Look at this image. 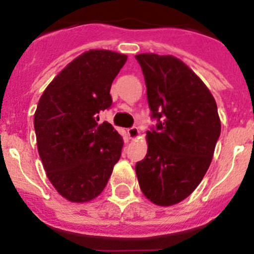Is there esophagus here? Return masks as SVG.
Listing matches in <instances>:
<instances>
[{
    "label": "esophagus",
    "instance_id": "esophagus-1",
    "mask_svg": "<svg viewBox=\"0 0 254 254\" xmlns=\"http://www.w3.org/2000/svg\"><path fill=\"white\" fill-rule=\"evenodd\" d=\"M127 136H129L130 139H135L139 136V129L136 127H129V129L127 130Z\"/></svg>",
    "mask_w": 254,
    "mask_h": 254
}]
</instances>
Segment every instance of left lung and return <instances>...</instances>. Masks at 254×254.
Listing matches in <instances>:
<instances>
[{
	"mask_svg": "<svg viewBox=\"0 0 254 254\" xmlns=\"http://www.w3.org/2000/svg\"><path fill=\"white\" fill-rule=\"evenodd\" d=\"M138 60L155 127L148 153L135 165L141 191L158 205H173L202 182L220 135L217 104L204 82L179 59L140 54Z\"/></svg>",
	"mask_w": 254,
	"mask_h": 254,
	"instance_id": "1",
	"label": "left lung"
}]
</instances>
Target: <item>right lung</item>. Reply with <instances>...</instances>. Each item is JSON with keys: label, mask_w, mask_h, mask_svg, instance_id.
I'll list each match as a JSON object with an SVG mask.
<instances>
[{"label": "right lung", "mask_w": 254, "mask_h": 254, "mask_svg": "<svg viewBox=\"0 0 254 254\" xmlns=\"http://www.w3.org/2000/svg\"><path fill=\"white\" fill-rule=\"evenodd\" d=\"M127 56L90 50L50 82L37 104L35 132L47 178L70 202H89L108 184L122 155V135L99 114L111 108V84Z\"/></svg>", "instance_id": "1"}]
</instances>
